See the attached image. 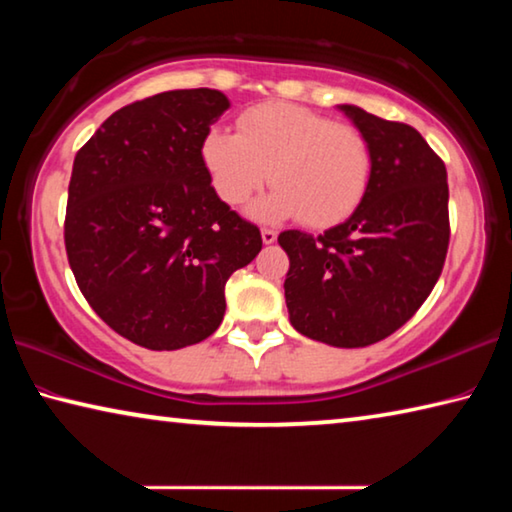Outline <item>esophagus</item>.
Returning a JSON list of instances; mask_svg holds the SVG:
<instances>
[{
  "instance_id": "34e87169",
  "label": "esophagus",
  "mask_w": 512,
  "mask_h": 512,
  "mask_svg": "<svg viewBox=\"0 0 512 512\" xmlns=\"http://www.w3.org/2000/svg\"><path fill=\"white\" fill-rule=\"evenodd\" d=\"M262 241L268 246V244H275L277 241V232L271 230V228H262Z\"/></svg>"
}]
</instances>
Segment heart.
Instances as JSON below:
<instances>
[{
    "instance_id": "1",
    "label": "heart",
    "mask_w": 512,
    "mask_h": 512,
    "mask_svg": "<svg viewBox=\"0 0 512 512\" xmlns=\"http://www.w3.org/2000/svg\"><path fill=\"white\" fill-rule=\"evenodd\" d=\"M201 155L225 203H246L271 178L275 192L255 205V216H302L314 228L348 219L372 173L370 144L359 128L293 103L246 110L237 119V135L210 128Z\"/></svg>"
}]
</instances>
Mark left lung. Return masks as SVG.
<instances>
[{"label":"left lung","mask_w":512,"mask_h":512,"mask_svg":"<svg viewBox=\"0 0 512 512\" xmlns=\"http://www.w3.org/2000/svg\"><path fill=\"white\" fill-rule=\"evenodd\" d=\"M370 144L368 192L350 219L284 230L289 320L309 339L366 348L400 329L436 287L449 246L445 162L409 124L339 106Z\"/></svg>","instance_id":"obj_1"}]
</instances>
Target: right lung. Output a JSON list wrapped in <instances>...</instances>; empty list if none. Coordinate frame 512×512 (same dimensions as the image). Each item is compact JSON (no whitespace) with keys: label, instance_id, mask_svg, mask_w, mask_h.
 Returning a JSON list of instances; mask_svg holds the SVG:
<instances>
[{"label":"right lung","instance_id":"1","mask_svg":"<svg viewBox=\"0 0 512 512\" xmlns=\"http://www.w3.org/2000/svg\"><path fill=\"white\" fill-rule=\"evenodd\" d=\"M230 108L219 90H171L124 106L76 153L65 248L103 323L149 350L216 332L225 282L262 250L259 228L212 187L201 146Z\"/></svg>","mask_w":512,"mask_h":512}]
</instances>
